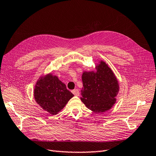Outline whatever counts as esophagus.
Wrapping results in <instances>:
<instances>
[{
  "label": "esophagus",
  "instance_id": "esophagus-1",
  "mask_svg": "<svg viewBox=\"0 0 156 156\" xmlns=\"http://www.w3.org/2000/svg\"><path fill=\"white\" fill-rule=\"evenodd\" d=\"M72 92L73 93L75 96H78L80 95V92H79V90L78 89H74V90H72Z\"/></svg>",
  "mask_w": 156,
  "mask_h": 156
}]
</instances>
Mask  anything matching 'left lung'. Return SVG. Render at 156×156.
Masks as SVG:
<instances>
[{
	"label": "left lung",
	"instance_id": "1",
	"mask_svg": "<svg viewBox=\"0 0 156 156\" xmlns=\"http://www.w3.org/2000/svg\"><path fill=\"white\" fill-rule=\"evenodd\" d=\"M82 79L81 100L88 109L102 113L113 106L119 92L118 82L104 62H100L97 72H84Z\"/></svg>",
	"mask_w": 156,
	"mask_h": 156
}]
</instances>
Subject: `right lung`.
<instances>
[{"label":"right lung","mask_w":156,"mask_h":156,"mask_svg":"<svg viewBox=\"0 0 156 156\" xmlns=\"http://www.w3.org/2000/svg\"><path fill=\"white\" fill-rule=\"evenodd\" d=\"M34 98L43 109L56 115L74 94L58 78L48 74L39 80L34 88Z\"/></svg>","instance_id":"add662e5"}]
</instances>
